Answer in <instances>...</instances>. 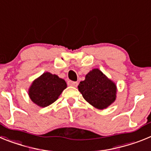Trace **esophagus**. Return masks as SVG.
I'll list each match as a JSON object with an SVG mask.
<instances>
[{"instance_id":"34e87169","label":"esophagus","mask_w":151,"mask_h":151,"mask_svg":"<svg viewBox=\"0 0 151 151\" xmlns=\"http://www.w3.org/2000/svg\"><path fill=\"white\" fill-rule=\"evenodd\" d=\"M68 85H69V86H73V87H77L78 82H73V81H69V82H68Z\"/></svg>"}]
</instances>
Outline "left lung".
Segmentation results:
<instances>
[{"mask_svg":"<svg viewBox=\"0 0 151 151\" xmlns=\"http://www.w3.org/2000/svg\"><path fill=\"white\" fill-rule=\"evenodd\" d=\"M78 88L85 101L99 110L108 107L116 97V84L98 69L89 72Z\"/></svg>","mask_w":151,"mask_h":151,"instance_id":"obj_1","label":"left lung"}]
</instances>
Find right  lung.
I'll use <instances>...</instances> for the list:
<instances>
[{"mask_svg":"<svg viewBox=\"0 0 151 151\" xmlns=\"http://www.w3.org/2000/svg\"><path fill=\"white\" fill-rule=\"evenodd\" d=\"M66 83L57 75L45 73L36 78L29 89L32 101L41 107H46L58 99Z\"/></svg>","mask_w":151,"mask_h":151,"instance_id":"1","label":"right lung"}]
</instances>
